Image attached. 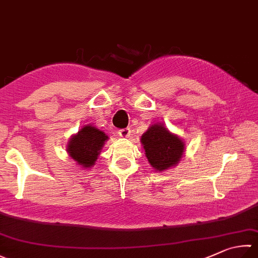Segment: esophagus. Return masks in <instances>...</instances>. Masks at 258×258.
Returning <instances> with one entry per match:
<instances>
[{
    "mask_svg": "<svg viewBox=\"0 0 258 258\" xmlns=\"http://www.w3.org/2000/svg\"><path fill=\"white\" fill-rule=\"evenodd\" d=\"M119 136H120V137H122V138H128L130 136V129L124 128V129L119 130Z\"/></svg>",
    "mask_w": 258,
    "mask_h": 258,
    "instance_id": "obj_1",
    "label": "esophagus"
}]
</instances>
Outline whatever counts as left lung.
I'll list each match as a JSON object with an SVG mask.
<instances>
[{"instance_id":"left-lung-1","label":"left lung","mask_w":258,"mask_h":258,"mask_svg":"<svg viewBox=\"0 0 258 258\" xmlns=\"http://www.w3.org/2000/svg\"><path fill=\"white\" fill-rule=\"evenodd\" d=\"M142 144L149 164L159 172L178 164L185 148L183 140L163 123L150 125L142 136Z\"/></svg>"}]
</instances>
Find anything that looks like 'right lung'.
Listing matches in <instances>:
<instances>
[{
	"mask_svg": "<svg viewBox=\"0 0 258 258\" xmlns=\"http://www.w3.org/2000/svg\"><path fill=\"white\" fill-rule=\"evenodd\" d=\"M106 140L108 136L103 131L87 124L72 136L67 145V153L82 167L91 168L95 165V160Z\"/></svg>",
	"mask_w": 258,
	"mask_h": 258,
	"instance_id": "1",
	"label": "right lung"
}]
</instances>
